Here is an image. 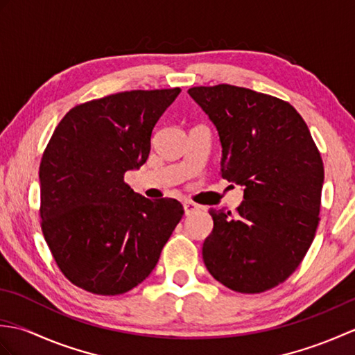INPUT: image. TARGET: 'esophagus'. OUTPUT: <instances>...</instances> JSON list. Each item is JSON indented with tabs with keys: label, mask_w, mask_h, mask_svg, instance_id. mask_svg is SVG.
I'll use <instances>...</instances> for the list:
<instances>
[{
	"label": "esophagus",
	"mask_w": 355,
	"mask_h": 355,
	"mask_svg": "<svg viewBox=\"0 0 355 355\" xmlns=\"http://www.w3.org/2000/svg\"><path fill=\"white\" fill-rule=\"evenodd\" d=\"M183 207H184V214H186V215H192V214L198 212V210L202 209L201 206L195 205V202H192V201H184V202H183Z\"/></svg>",
	"instance_id": "34e87169"
}]
</instances>
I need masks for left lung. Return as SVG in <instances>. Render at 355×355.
I'll return each instance as SVG.
<instances>
[{
    "label": "left lung",
    "mask_w": 355,
    "mask_h": 355,
    "mask_svg": "<svg viewBox=\"0 0 355 355\" xmlns=\"http://www.w3.org/2000/svg\"><path fill=\"white\" fill-rule=\"evenodd\" d=\"M189 96L220 135L221 175L243 187L238 214L212 209L202 261L218 282L261 293L302 262L319 224L323 163L290 103L253 89L193 87Z\"/></svg>",
    "instance_id": "obj_1"
}]
</instances>
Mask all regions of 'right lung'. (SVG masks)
<instances>
[{"instance_id":"add662e5","label":"right lung","mask_w":355,"mask_h":355,"mask_svg":"<svg viewBox=\"0 0 355 355\" xmlns=\"http://www.w3.org/2000/svg\"><path fill=\"white\" fill-rule=\"evenodd\" d=\"M180 93L134 89L82 103L53 132L40 166L42 233L79 288L102 296L132 290L182 220L180 201L149 200L123 182L146 163L154 126Z\"/></svg>"}]
</instances>
